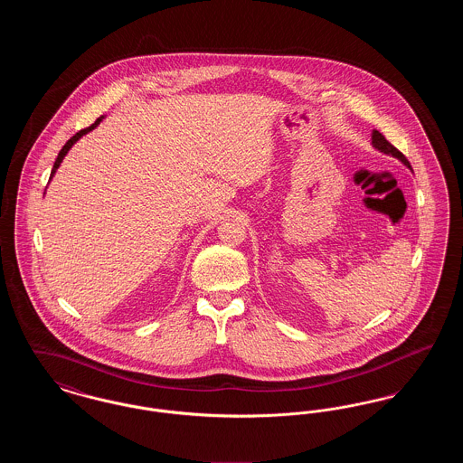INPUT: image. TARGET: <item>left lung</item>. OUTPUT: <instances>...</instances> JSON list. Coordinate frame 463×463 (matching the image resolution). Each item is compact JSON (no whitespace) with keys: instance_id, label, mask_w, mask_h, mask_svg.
Masks as SVG:
<instances>
[{"instance_id":"obj_1","label":"left lung","mask_w":463,"mask_h":463,"mask_svg":"<svg viewBox=\"0 0 463 463\" xmlns=\"http://www.w3.org/2000/svg\"><path fill=\"white\" fill-rule=\"evenodd\" d=\"M372 144H373L374 149H378L380 153L397 157L401 163H404L408 168H411V165H410V161L406 159V156L402 155L401 151H397L396 147H394L382 133L378 132V130H373V133H372Z\"/></svg>"}]
</instances>
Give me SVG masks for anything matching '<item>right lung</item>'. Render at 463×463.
<instances>
[{
    "instance_id": "1",
    "label": "right lung",
    "mask_w": 463,
    "mask_h": 463,
    "mask_svg": "<svg viewBox=\"0 0 463 463\" xmlns=\"http://www.w3.org/2000/svg\"><path fill=\"white\" fill-rule=\"evenodd\" d=\"M104 119V116H100V118H97V121L91 125V127H89V128H83V130H80V132L76 133V135H72L69 140L66 142V146L61 149V153H59V156H57V159H55V163H53V168H52V174H50V180H52V176L55 175V172H57V168L61 166V163H62V159L66 157L67 153H69V149L83 137V135H87V133L91 132L100 121Z\"/></svg>"
}]
</instances>
